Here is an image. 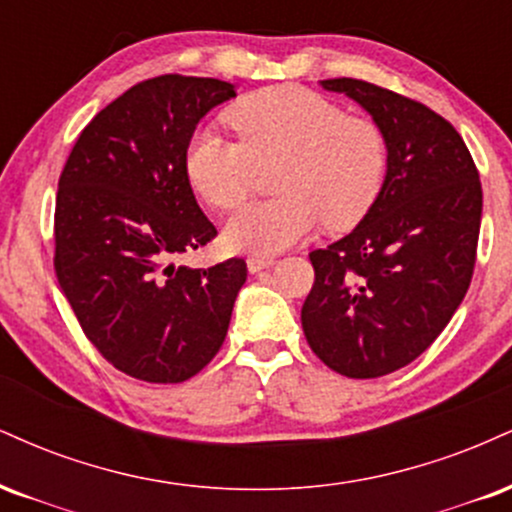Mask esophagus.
Here are the masks:
<instances>
[{
	"mask_svg": "<svg viewBox=\"0 0 512 512\" xmlns=\"http://www.w3.org/2000/svg\"><path fill=\"white\" fill-rule=\"evenodd\" d=\"M275 263V258L270 256H249L246 258V266H249V273H258V270H266Z\"/></svg>",
	"mask_w": 512,
	"mask_h": 512,
	"instance_id": "obj_1",
	"label": "esophagus"
}]
</instances>
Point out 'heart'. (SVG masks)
<instances>
[{
  "label": "heart",
  "instance_id": "b5f03b06",
  "mask_svg": "<svg viewBox=\"0 0 512 512\" xmlns=\"http://www.w3.org/2000/svg\"><path fill=\"white\" fill-rule=\"evenodd\" d=\"M237 138L198 129L186 146L189 182L213 208L232 210L251 194L258 167L280 162L278 198L254 201L225 227L230 246L278 254L326 222L345 230L364 218L383 186L388 143L381 126L352 117L323 95L275 86L246 95L225 114Z\"/></svg>",
  "mask_w": 512,
  "mask_h": 512
}]
</instances>
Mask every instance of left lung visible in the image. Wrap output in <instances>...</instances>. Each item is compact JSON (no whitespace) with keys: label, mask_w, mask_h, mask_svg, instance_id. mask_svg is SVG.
Listing matches in <instances>:
<instances>
[{"label":"left lung","mask_w":512,"mask_h":512,"mask_svg":"<svg viewBox=\"0 0 512 512\" xmlns=\"http://www.w3.org/2000/svg\"><path fill=\"white\" fill-rule=\"evenodd\" d=\"M364 107L388 143V170L347 237L311 251L316 280L302 306L306 342L347 378L402 369L448 326L477 261L482 182L441 114L393 90L328 78Z\"/></svg>","instance_id":"left-lung-1"}]
</instances>
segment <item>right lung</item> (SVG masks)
<instances>
[{
  "mask_svg": "<svg viewBox=\"0 0 512 512\" xmlns=\"http://www.w3.org/2000/svg\"><path fill=\"white\" fill-rule=\"evenodd\" d=\"M234 86L165 74L136 83L71 148L54 208V270L86 338L126 376L182 383L218 354L244 258L174 268L218 234L184 167L196 124Z\"/></svg>",
  "mask_w": 512,
  "mask_h": 512,
  "instance_id": "obj_1",
  "label": "right lung"
}]
</instances>
